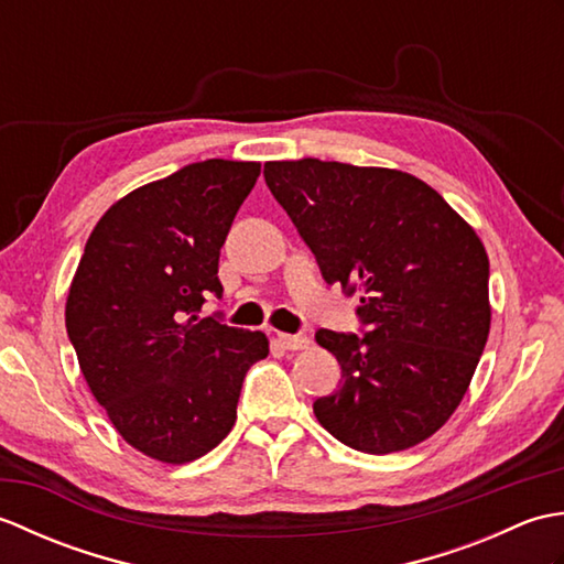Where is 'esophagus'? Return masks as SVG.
I'll return each instance as SVG.
<instances>
[{
  "mask_svg": "<svg viewBox=\"0 0 564 564\" xmlns=\"http://www.w3.org/2000/svg\"><path fill=\"white\" fill-rule=\"evenodd\" d=\"M275 339H279L283 349H289V351H303L310 346V339L305 337V334H279Z\"/></svg>",
  "mask_w": 564,
  "mask_h": 564,
  "instance_id": "obj_1",
  "label": "esophagus"
}]
</instances>
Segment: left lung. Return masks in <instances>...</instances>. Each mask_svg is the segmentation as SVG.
<instances>
[{"label": "left lung", "instance_id": "obj_1", "mask_svg": "<svg viewBox=\"0 0 564 564\" xmlns=\"http://www.w3.org/2000/svg\"><path fill=\"white\" fill-rule=\"evenodd\" d=\"M273 198L327 283L361 293L364 337L319 329L341 388L313 410L334 438L386 455L434 436L458 410L489 337L482 239L438 191L400 170L267 162Z\"/></svg>", "mask_w": 564, "mask_h": 564}]
</instances>
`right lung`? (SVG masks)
Masks as SVG:
<instances>
[{"label":"right lung","mask_w":564,"mask_h":564,"mask_svg":"<svg viewBox=\"0 0 564 564\" xmlns=\"http://www.w3.org/2000/svg\"><path fill=\"white\" fill-rule=\"evenodd\" d=\"M259 162L206 160L130 191L94 227L69 283L65 325L113 429L152 460L182 465L230 434L269 339L200 317L223 295L218 259Z\"/></svg>","instance_id":"obj_1"}]
</instances>
